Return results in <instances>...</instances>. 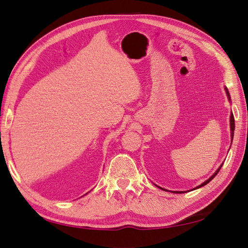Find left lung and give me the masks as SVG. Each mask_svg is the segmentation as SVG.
<instances>
[{
  "label": "left lung",
  "mask_w": 248,
  "mask_h": 248,
  "mask_svg": "<svg viewBox=\"0 0 248 248\" xmlns=\"http://www.w3.org/2000/svg\"><path fill=\"white\" fill-rule=\"evenodd\" d=\"M226 92H227V95H228V98H229V100H231V97H230V94H229V91H228V89H227V88H226ZM230 126H231V131H232V132H231V133H232L231 138H232V137H234V130H235V120H234V115H232V114H231ZM221 167H222V164H221V166L218 168V170H217L214 172V174L207 180V181H205L204 183H202L201 185H199V186L197 187V188H200V187H202V186H205L206 184H208L210 181H211V180H212V179H213L217 174H218V171L220 170ZM161 189H163V188H161ZM166 190H167V189H166ZM172 192H174V191H172ZM184 192H185V191H175L174 193H184Z\"/></svg>",
  "instance_id": "obj_1"
}]
</instances>
